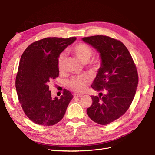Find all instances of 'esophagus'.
Segmentation results:
<instances>
[{"instance_id":"1","label":"esophagus","mask_w":155,"mask_h":155,"mask_svg":"<svg viewBox=\"0 0 155 155\" xmlns=\"http://www.w3.org/2000/svg\"><path fill=\"white\" fill-rule=\"evenodd\" d=\"M83 95L82 94H75L74 95V98H77V97H82Z\"/></svg>"}]
</instances>
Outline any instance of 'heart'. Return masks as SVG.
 Here are the masks:
<instances>
[{"mask_svg":"<svg viewBox=\"0 0 155 155\" xmlns=\"http://www.w3.org/2000/svg\"><path fill=\"white\" fill-rule=\"evenodd\" d=\"M72 51L82 63H89L91 64H96L97 60L92 59L89 61L93 54V50L90 46L85 43H79L75 45ZM66 55L61 54L58 59V67L60 71L63 70ZM89 82V79L86 75H79L74 76L70 79L68 84L69 87L77 92H83L86 90L87 85Z\"/></svg>","mask_w":155,"mask_h":155,"instance_id":"1","label":"heart"}]
</instances>
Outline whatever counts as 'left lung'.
<instances>
[{"label": "left lung", "mask_w": 155, "mask_h": 155, "mask_svg": "<svg viewBox=\"0 0 155 155\" xmlns=\"http://www.w3.org/2000/svg\"><path fill=\"white\" fill-rule=\"evenodd\" d=\"M82 40L96 48L101 59L91 85L100 92V96H91L92 104L87 110V114L94 122L107 125L129 108L138 87L137 69L128 49L120 41L105 35L83 37Z\"/></svg>", "instance_id": "obj_1"}]
</instances>
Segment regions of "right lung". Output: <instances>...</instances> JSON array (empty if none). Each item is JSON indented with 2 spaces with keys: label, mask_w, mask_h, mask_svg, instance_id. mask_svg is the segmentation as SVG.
Segmentation results:
<instances>
[{
  "label": "right lung",
  "mask_w": 155,
  "mask_h": 155,
  "mask_svg": "<svg viewBox=\"0 0 155 155\" xmlns=\"http://www.w3.org/2000/svg\"><path fill=\"white\" fill-rule=\"evenodd\" d=\"M76 37H46L30 45L18 64L15 87L25 114L40 125H54L61 120L73 95L64 89L63 95L52 98L49 83L59 76V54Z\"/></svg>",
  "instance_id": "1"
}]
</instances>
